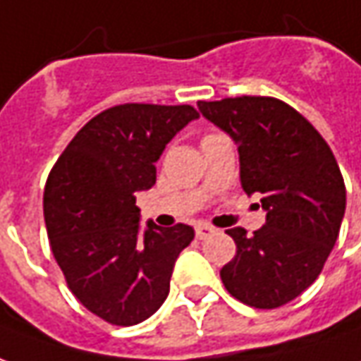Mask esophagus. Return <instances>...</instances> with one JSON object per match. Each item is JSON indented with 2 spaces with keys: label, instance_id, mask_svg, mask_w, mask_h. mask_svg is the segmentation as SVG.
<instances>
[{
  "label": "esophagus",
  "instance_id": "34e87169",
  "mask_svg": "<svg viewBox=\"0 0 361 361\" xmlns=\"http://www.w3.org/2000/svg\"><path fill=\"white\" fill-rule=\"evenodd\" d=\"M215 229H213L212 225H205V223H200V225H195V235H197V239H207V237H212Z\"/></svg>",
  "mask_w": 361,
  "mask_h": 361
}]
</instances>
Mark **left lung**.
<instances>
[{"label":"left lung","instance_id":"1","mask_svg":"<svg viewBox=\"0 0 361 361\" xmlns=\"http://www.w3.org/2000/svg\"><path fill=\"white\" fill-rule=\"evenodd\" d=\"M200 112L239 149L247 195H261L267 221L247 237L229 235L237 255L221 269L225 288L255 308H279L318 279L345 212V188L334 154L293 106L271 97L197 102Z\"/></svg>","mask_w":361,"mask_h":361}]
</instances>
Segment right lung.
Masks as SVG:
<instances>
[{"instance_id":"right-lung-1","label":"right lung","mask_w":361,"mask_h":361,"mask_svg":"<svg viewBox=\"0 0 361 361\" xmlns=\"http://www.w3.org/2000/svg\"><path fill=\"white\" fill-rule=\"evenodd\" d=\"M200 112L188 106L120 104L71 140L43 195L47 235L71 293L110 324L134 326L170 293L190 225L140 227L136 193L156 183V161Z\"/></svg>"}]
</instances>
